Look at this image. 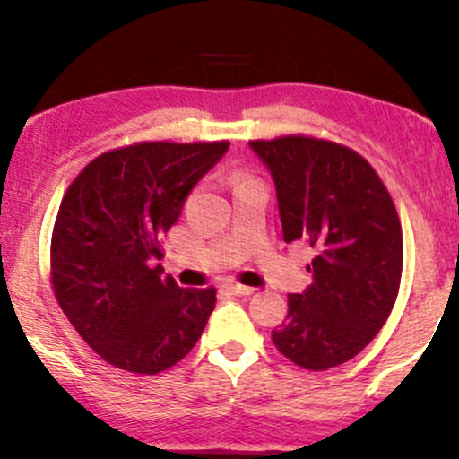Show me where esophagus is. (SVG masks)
<instances>
[{"label": "esophagus", "mask_w": 459, "mask_h": 459, "mask_svg": "<svg viewBox=\"0 0 459 459\" xmlns=\"http://www.w3.org/2000/svg\"><path fill=\"white\" fill-rule=\"evenodd\" d=\"M226 290H229L230 294H235V296H250L255 291L253 287L239 285V283H229V285H226Z\"/></svg>", "instance_id": "obj_1"}]
</instances>
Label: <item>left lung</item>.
I'll use <instances>...</instances> for the list:
<instances>
[{
	"mask_svg": "<svg viewBox=\"0 0 459 459\" xmlns=\"http://www.w3.org/2000/svg\"><path fill=\"white\" fill-rule=\"evenodd\" d=\"M276 187L283 239L316 250L303 294H291L287 322L272 340L290 361L326 370L352 359L381 331L403 270L399 213L375 169L333 141H250Z\"/></svg>",
	"mask_w": 459,
	"mask_h": 459,
	"instance_id": "left-lung-1",
	"label": "left lung"
}]
</instances>
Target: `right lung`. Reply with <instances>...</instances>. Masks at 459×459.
<instances>
[{
    "label": "right lung",
    "instance_id": "1",
    "mask_svg": "<svg viewBox=\"0 0 459 459\" xmlns=\"http://www.w3.org/2000/svg\"><path fill=\"white\" fill-rule=\"evenodd\" d=\"M229 141H143L93 159L69 185L52 235V285L80 337L119 370L156 375L203 335L215 287L163 279L160 239Z\"/></svg>",
    "mask_w": 459,
    "mask_h": 459
}]
</instances>
